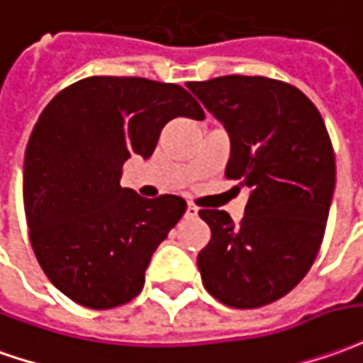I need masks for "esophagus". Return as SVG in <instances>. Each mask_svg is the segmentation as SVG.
<instances>
[{
    "label": "esophagus",
    "mask_w": 363,
    "mask_h": 363,
    "mask_svg": "<svg viewBox=\"0 0 363 363\" xmlns=\"http://www.w3.org/2000/svg\"><path fill=\"white\" fill-rule=\"evenodd\" d=\"M196 214H199V208L192 206V204H189V206H186V212H184V216L194 218V216H196Z\"/></svg>",
    "instance_id": "esophagus-1"
}]
</instances>
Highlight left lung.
<instances>
[{
  "label": "left lung",
  "mask_w": 363,
  "mask_h": 363,
  "mask_svg": "<svg viewBox=\"0 0 363 363\" xmlns=\"http://www.w3.org/2000/svg\"><path fill=\"white\" fill-rule=\"evenodd\" d=\"M189 90L230 135L225 177L250 190L242 222L200 210L212 238L199 253L202 283L234 308L285 296L313 267L328 220L336 163L320 111L295 86L220 76Z\"/></svg>",
  "instance_id": "obj_1"
}]
</instances>
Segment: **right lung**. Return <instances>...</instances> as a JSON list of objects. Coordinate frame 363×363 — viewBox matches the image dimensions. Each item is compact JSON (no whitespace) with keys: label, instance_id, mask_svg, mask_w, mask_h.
Wrapping results in <instances>:
<instances>
[{"label":"right lung","instance_id":"add662e5","mask_svg":"<svg viewBox=\"0 0 363 363\" xmlns=\"http://www.w3.org/2000/svg\"><path fill=\"white\" fill-rule=\"evenodd\" d=\"M174 118L204 120L182 86L90 76L58 92L25 149L23 204L33 252L74 303L106 311L141 293L151 255L186 210L174 194L121 189L131 155L149 159Z\"/></svg>","mask_w":363,"mask_h":363}]
</instances>
